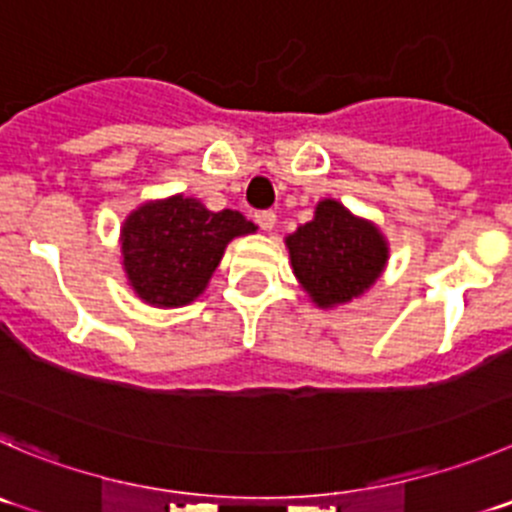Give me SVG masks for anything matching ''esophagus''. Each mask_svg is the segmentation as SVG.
I'll list each match as a JSON object with an SVG mask.
<instances>
[{"instance_id":"esophagus-1","label":"esophagus","mask_w":512,"mask_h":512,"mask_svg":"<svg viewBox=\"0 0 512 512\" xmlns=\"http://www.w3.org/2000/svg\"><path fill=\"white\" fill-rule=\"evenodd\" d=\"M256 223L261 226V231H274L276 226V213L274 211H261L256 213Z\"/></svg>"}]
</instances>
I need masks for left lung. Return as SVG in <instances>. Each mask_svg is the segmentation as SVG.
Wrapping results in <instances>:
<instances>
[{"label":"left lung","instance_id":"obj_1","mask_svg":"<svg viewBox=\"0 0 512 512\" xmlns=\"http://www.w3.org/2000/svg\"><path fill=\"white\" fill-rule=\"evenodd\" d=\"M286 248L296 279L319 309L362 296L389 259L379 228L334 198L316 203L314 218L286 236Z\"/></svg>","mask_w":512,"mask_h":512}]
</instances>
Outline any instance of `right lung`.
I'll return each mask as SVG.
<instances>
[{
  "mask_svg": "<svg viewBox=\"0 0 512 512\" xmlns=\"http://www.w3.org/2000/svg\"><path fill=\"white\" fill-rule=\"evenodd\" d=\"M256 231L238 211H208L201 201L170 196L135 208L123 223V269L145 304L175 309L206 291L228 243Z\"/></svg>",
  "mask_w": 512,
  "mask_h": 512,
  "instance_id": "right-lung-1",
  "label": "right lung"
}]
</instances>
